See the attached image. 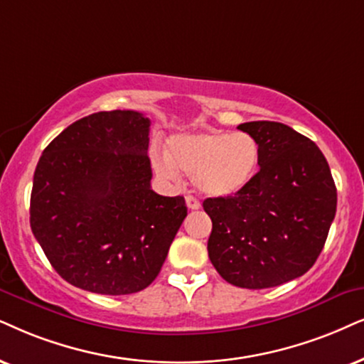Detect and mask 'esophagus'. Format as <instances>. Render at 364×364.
Returning <instances> with one entry per match:
<instances>
[{
    "label": "esophagus",
    "instance_id": "34e87169",
    "mask_svg": "<svg viewBox=\"0 0 364 364\" xmlns=\"http://www.w3.org/2000/svg\"><path fill=\"white\" fill-rule=\"evenodd\" d=\"M186 205H188V208H190V210H198L201 206L200 201H198L196 198L191 196V195L186 196Z\"/></svg>",
    "mask_w": 364,
    "mask_h": 364
}]
</instances>
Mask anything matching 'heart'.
<instances>
[{
  "mask_svg": "<svg viewBox=\"0 0 364 364\" xmlns=\"http://www.w3.org/2000/svg\"><path fill=\"white\" fill-rule=\"evenodd\" d=\"M168 154L153 153L156 171L178 179L179 169L195 176L208 196H230L243 190L259 169V142L247 132H183L169 137Z\"/></svg>",
  "mask_w": 364,
  "mask_h": 364,
  "instance_id": "b5f03b06",
  "label": "heart"
}]
</instances>
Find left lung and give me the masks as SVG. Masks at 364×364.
<instances>
[{
	"label": "left lung",
	"instance_id": "obj_1",
	"mask_svg": "<svg viewBox=\"0 0 364 364\" xmlns=\"http://www.w3.org/2000/svg\"><path fill=\"white\" fill-rule=\"evenodd\" d=\"M259 142V173L235 195L206 198L211 264L227 282L267 289L314 265L336 215L334 179L321 149L272 121L240 124Z\"/></svg>",
	"mask_w": 364,
	"mask_h": 364
}]
</instances>
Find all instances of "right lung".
<instances>
[{
	"mask_svg": "<svg viewBox=\"0 0 364 364\" xmlns=\"http://www.w3.org/2000/svg\"><path fill=\"white\" fill-rule=\"evenodd\" d=\"M149 126L136 110L90 114L63 129L36 164L31 232L75 287L104 296L146 289L188 215L185 198L151 190Z\"/></svg>",
	"mask_w": 364,
	"mask_h": 364,
	"instance_id": "obj_1",
	"label": "right lung"
}]
</instances>
